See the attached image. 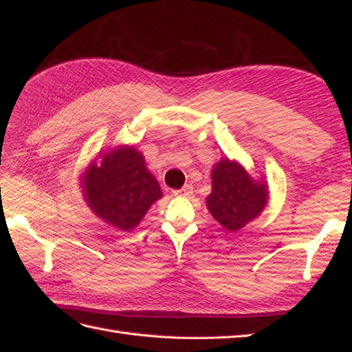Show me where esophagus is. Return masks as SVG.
Wrapping results in <instances>:
<instances>
[{"instance_id":"obj_1","label":"esophagus","mask_w":352,"mask_h":352,"mask_svg":"<svg viewBox=\"0 0 352 352\" xmlns=\"http://www.w3.org/2000/svg\"><path fill=\"white\" fill-rule=\"evenodd\" d=\"M194 192V188L192 185H185L182 189H177V190H173V195L176 197H190Z\"/></svg>"}]
</instances>
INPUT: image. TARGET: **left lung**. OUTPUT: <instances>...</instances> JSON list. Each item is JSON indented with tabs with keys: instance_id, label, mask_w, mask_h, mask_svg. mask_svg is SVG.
I'll use <instances>...</instances> for the list:
<instances>
[{
	"instance_id": "obj_1",
	"label": "left lung",
	"mask_w": 352,
	"mask_h": 352,
	"mask_svg": "<svg viewBox=\"0 0 352 352\" xmlns=\"http://www.w3.org/2000/svg\"><path fill=\"white\" fill-rule=\"evenodd\" d=\"M207 208L229 232H238L257 219L269 202V185L255 180L236 160L221 158L211 170Z\"/></svg>"
}]
</instances>
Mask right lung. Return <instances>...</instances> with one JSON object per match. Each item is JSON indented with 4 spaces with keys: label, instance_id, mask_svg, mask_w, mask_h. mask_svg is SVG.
I'll list each match as a JSON object with an SVG mask.
<instances>
[{
    "label": "right lung",
    "instance_id": "obj_1",
    "mask_svg": "<svg viewBox=\"0 0 352 352\" xmlns=\"http://www.w3.org/2000/svg\"><path fill=\"white\" fill-rule=\"evenodd\" d=\"M80 176L82 195L95 216L107 225L129 232L163 197L145 158L133 145H117L100 153Z\"/></svg>",
    "mask_w": 352,
    "mask_h": 352
}]
</instances>
